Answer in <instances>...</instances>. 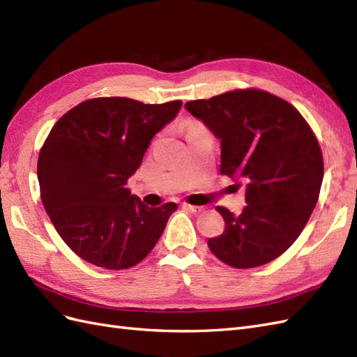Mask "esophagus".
<instances>
[{
    "label": "esophagus",
    "mask_w": 357,
    "mask_h": 357,
    "mask_svg": "<svg viewBox=\"0 0 357 357\" xmlns=\"http://www.w3.org/2000/svg\"><path fill=\"white\" fill-rule=\"evenodd\" d=\"M182 206L188 209V211H191V213H202L205 209L204 206H196V205H190V204H182Z\"/></svg>",
    "instance_id": "esophagus-1"
}]
</instances>
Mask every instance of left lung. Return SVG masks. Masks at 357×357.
Listing matches in <instances>:
<instances>
[{"label": "left lung", "instance_id": "obj_1", "mask_svg": "<svg viewBox=\"0 0 357 357\" xmlns=\"http://www.w3.org/2000/svg\"><path fill=\"white\" fill-rule=\"evenodd\" d=\"M222 146V175L245 184L240 215L217 206L225 232L208 248L234 268L264 266L289 249L317 205L324 164L307 122L287 100L258 89L190 100Z\"/></svg>", "mask_w": 357, "mask_h": 357}]
</instances>
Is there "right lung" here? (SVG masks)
Here are the masks:
<instances>
[{"mask_svg": "<svg viewBox=\"0 0 357 357\" xmlns=\"http://www.w3.org/2000/svg\"><path fill=\"white\" fill-rule=\"evenodd\" d=\"M181 105L95 98L52 126L38 161L40 197L61 240L81 259L125 270L155 248L178 205L149 208L125 184Z\"/></svg>", "mask_w": 357, "mask_h": 357, "instance_id": "1", "label": "right lung"}]
</instances>
